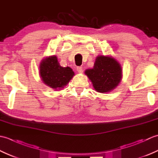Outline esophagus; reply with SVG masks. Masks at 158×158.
I'll list each match as a JSON object with an SVG mask.
<instances>
[{
  "instance_id": "1",
  "label": "esophagus",
  "mask_w": 158,
  "mask_h": 158,
  "mask_svg": "<svg viewBox=\"0 0 158 158\" xmlns=\"http://www.w3.org/2000/svg\"><path fill=\"white\" fill-rule=\"evenodd\" d=\"M77 72L79 73H83V69H82L81 66H77Z\"/></svg>"
}]
</instances>
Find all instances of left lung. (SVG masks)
<instances>
[{
    "label": "left lung",
    "mask_w": 158,
    "mask_h": 158,
    "mask_svg": "<svg viewBox=\"0 0 158 158\" xmlns=\"http://www.w3.org/2000/svg\"><path fill=\"white\" fill-rule=\"evenodd\" d=\"M97 92H109L118 85L122 78V68L113 58L100 56L97 57L94 68L85 71Z\"/></svg>",
    "instance_id": "1"
}]
</instances>
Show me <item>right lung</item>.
I'll use <instances>...</instances> for the list:
<instances>
[{"mask_svg":"<svg viewBox=\"0 0 158 158\" xmlns=\"http://www.w3.org/2000/svg\"><path fill=\"white\" fill-rule=\"evenodd\" d=\"M40 75L45 84L57 90L68 84L75 73L70 67L60 66L57 57L53 56L41 62Z\"/></svg>","mask_w":158,"mask_h":158,"instance_id":"obj_1","label":"right lung"}]
</instances>
